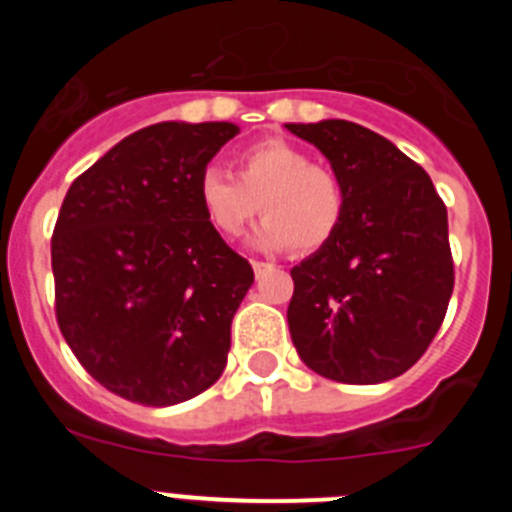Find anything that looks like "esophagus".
I'll use <instances>...</instances> for the list:
<instances>
[{
	"mask_svg": "<svg viewBox=\"0 0 512 512\" xmlns=\"http://www.w3.org/2000/svg\"><path fill=\"white\" fill-rule=\"evenodd\" d=\"M251 266L256 277H261V274H266L269 269H274V264H266V261H251Z\"/></svg>",
	"mask_w": 512,
	"mask_h": 512,
	"instance_id": "obj_1",
	"label": "esophagus"
}]
</instances>
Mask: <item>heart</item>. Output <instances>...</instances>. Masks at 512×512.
I'll list each match as a JSON object with an SVG mask.
<instances>
[{
    "mask_svg": "<svg viewBox=\"0 0 512 512\" xmlns=\"http://www.w3.org/2000/svg\"><path fill=\"white\" fill-rule=\"evenodd\" d=\"M238 179L207 166L197 200L223 238L241 235L256 212L264 215L251 243L261 251L315 253L328 246L346 217V189L330 169L284 140H261L238 153Z\"/></svg>",
    "mask_w": 512,
    "mask_h": 512,
    "instance_id": "b5f03b06",
    "label": "heart"
}]
</instances>
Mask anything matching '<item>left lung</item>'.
<instances>
[{
  "label": "left lung",
  "instance_id": "1",
  "mask_svg": "<svg viewBox=\"0 0 512 512\" xmlns=\"http://www.w3.org/2000/svg\"><path fill=\"white\" fill-rule=\"evenodd\" d=\"M346 189V217L325 248L292 269L287 320L320 377L377 384L431 346L454 292L449 217L431 176L395 143L348 120L297 125Z\"/></svg>",
  "mask_w": 512,
  "mask_h": 512
}]
</instances>
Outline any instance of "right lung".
I'll use <instances>...</instances> for the list:
<instances>
[{
    "mask_svg": "<svg viewBox=\"0 0 512 512\" xmlns=\"http://www.w3.org/2000/svg\"><path fill=\"white\" fill-rule=\"evenodd\" d=\"M238 133L233 122L148 125L66 192L51 241L58 328L125 400H192L228 364L253 269L210 228L197 179Z\"/></svg>",
    "mask_w": 512,
    "mask_h": 512,
    "instance_id": "right-lung-1",
    "label": "right lung"
}]
</instances>
